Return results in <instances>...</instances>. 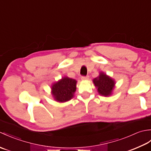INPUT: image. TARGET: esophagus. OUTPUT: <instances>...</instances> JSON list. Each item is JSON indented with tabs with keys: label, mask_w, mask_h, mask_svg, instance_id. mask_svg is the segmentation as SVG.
Segmentation results:
<instances>
[{
	"label": "esophagus",
	"mask_w": 151,
	"mask_h": 151,
	"mask_svg": "<svg viewBox=\"0 0 151 151\" xmlns=\"http://www.w3.org/2000/svg\"><path fill=\"white\" fill-rule=\"evenodd\" d=\"M89 78V76H82V77H81V79L83 80V81H86V80H88Z\"/></svg>",
	"instance_id": "1"
}]
</instances>
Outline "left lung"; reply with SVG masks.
<instances>
[{"mask_svg": "<svg viewBox=\"0 0 151 151\" xmlns=\"http://www.w3.org/2000/svg\"><path fill=\"white\" fill-rule=\"evenodd\" d=\"M93 82L97 88L99 94L104 97L111 95L115 84L114 80L103 72H100L99 76L93 80Z\"/></svg>", "mask_w": 151, "mask_h": 151, "instance_id": "obj_1", "label": "left lung"}]
</instances>
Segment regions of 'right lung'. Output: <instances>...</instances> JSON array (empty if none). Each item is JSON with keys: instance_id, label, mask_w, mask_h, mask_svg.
<instances>
[{"instance_id": "obj_1", "label": "right lung", "mask_w": 151, "mask_h": 151, "mask_svg": "<svg viewBox=\"0 0 151 151\" xmlns=\"http://www.w3.org/2000/svg\"><path fill=\"white\" fill-rule=\"evenodd\" d=\"M77 81L75 79L64 76L58 82L54 83L51 89L54 100L59 102H64L70 100L76 91Z\"/></svg>"}]
</instances>
